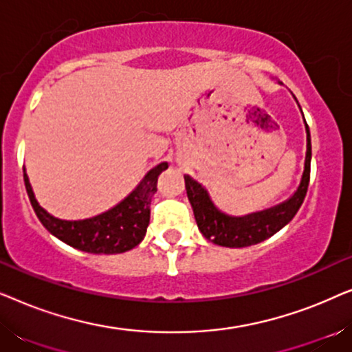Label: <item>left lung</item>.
Segmentation results:
<instances>
[{
  "instance_id": "left-lung-1",
  "label": "left lung",
  "mask_w": 352,
  "mask_h": 352,
  "mask_svg": "<svg viewBox=\"0 0 352 352\" xmlns=\"http://www.w3.org/2000/svg\"><path fill=\"white\" fill-rule=\"evenodd\" d=\"M306 122V120H305ZM307 133V151L305 162V173H302L301 184L290 200L274 206L271 210L254 213L243 218H232L216 208L213 201L210 200L206 190L199 182H195L190 176H184L186 190L189 201L194 208L195 221L199 226L200 232L205 239L211 240L216 245L229 248H242L256 245L263 240L272 237L278 232L283 226H287L295 218V214L305 200L307 186H309L311 176V134L309 126L306 123Z\"/></svg>"
}]
</instances>
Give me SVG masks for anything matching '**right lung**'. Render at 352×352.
<instances>
[{"mask_svg":"<svg viewBox=\"0 0 352 352\" xmlns=\"http://www.w3.org/2000/svg\"><path fill=\"white\" fill-rule=\"evenodd\" d=\"M166 168L168 163L152 168L126 199L105 213L75 221L56 218L38 205L25 170L23 181L38 219L52 235L83 252L113 254L128 252L144 239L151 221V201L157 192V179Z\"/></svg>","mask_w":352,"mask_h":352,"instance_id":"right-lung-1","label":"right lung"}]
</instances>
